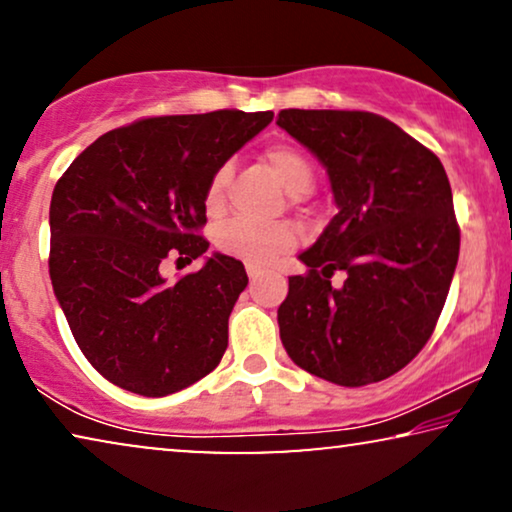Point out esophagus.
I'll return each instance as SVG.
<instances>
[{"label":"esophagus","mask_w":512,"mask_h":512,"mask_svg":"<svg viewBox=\"0 0 512 512\" xmlns=\"http://www.w3.org/2000/svg\"><path fill=\"white\" fill-rule=\"evenodd\" d=\"M247 275H249L251 282H256V279H261L263 270L261 268H254V265H247Z\"/></svg>","instance_id":"1"}]
</instances>
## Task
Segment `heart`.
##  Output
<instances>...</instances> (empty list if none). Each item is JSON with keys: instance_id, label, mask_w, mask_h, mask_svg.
<instances>
[{"instance_id": "obj_1", "label": "heart", "mask_w": 512, "mask_h": 512, "mask_svg": "<svg viewBox=\"0 0 512 512\" xmlns=\"http://www.w3.org/2000/svg\"><path fill=\"white\" fill-rule=\"evenodd\" d=\"M263 163L275 174V179L293 195L305 193L312 186V165L303 153L293 146L277 144L265 149ZM230 179V167L223 165L214 172L205 193V207L209 214H219L226 202V186ZM296 244V233L286 223H258L249 219H235L219 228L216 247L223 254L237 258L247 265H270Z\"/></svg>"}]
</instances>
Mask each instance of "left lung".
<instances>
[{
  "instance_id": "obj_1",
  "label": "left lung",
  "mask_w": 512,
  "mask_h": 512,
  "mask_svg": "<svg viewBox=\"0 0 512 512\" xmlns=\"http://www.w3.org/2000/svg\"><path fill=\"white\" fill-rule=\"evenodd\" d=\"M277 125L326 167L338 214L298 254L277 310L291 361L340 387L387 380L431 338L459 258L445 167L368 111L284 109ZM335 271L346 272L333 287Z\"/></svg>"
}]
</instances>
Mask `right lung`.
Returning <instances> with one entry per match:
<instances>
[{
	"mask_svg": "<svg viewBox=\"0 0 512 512\" xmlns=\"http://www.w3.org/2000/svg\"><path fill=\"white\" fill-rule=\"evenodd\" d=\"M272 111L144 118L97 137L53 188L51 282L76 345L111 384L167 396L219 366L249 277L226 254L179 282L165 258H200L214 172Z\"/></svg>",
	"mask_w": 512,
	"mask_h": 512,
	"instance_id": "add662e5",
	"label": "right lung"
}]
</instances>
